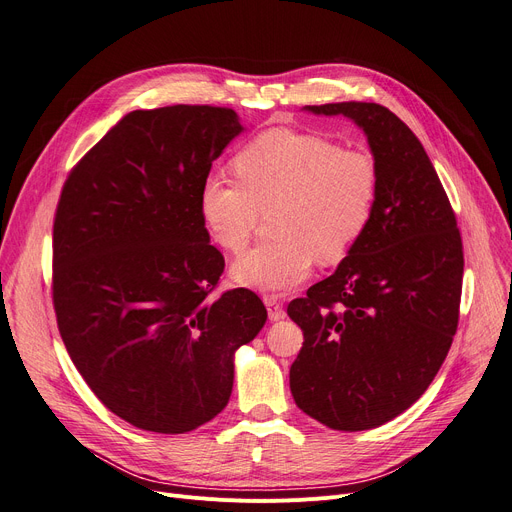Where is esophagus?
I'll return each instance as SVG.
<instances>
[{
    "label": "esophagus",
    "instance_id": "obj_1",
    "mask_svg": "<svg viewBox=\"0 0 512 512\" xmlns=\"http://www.w3.org/2000/svg\"><path fill=\"white\" fill-rule=\"evenodd\" d=\"M263 303H265L267 313H270V319H272V321H280V319L286 317L284 305H282V301L278 299V294H265Z\"/></svg>",
    "mask_w": 512,
    "mask_h": 512
}]
</instances>
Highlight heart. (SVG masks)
<instances>
[{
  "label": "heart",
  "mask_w": 512,
  "mask_h": 512,
  "mask_svg": "<svg viewBox=\"0 0 512 512\" xmlns=\"http://www.w3.org/2000/svg\"><path fill=\"white\" fill-rule=\"evenodd\" d=\"M236 180L209 176L199 195L213 242L228 253L249 245L261 213L276 238L242 255L232 278L282 292L305 282L315 259L342 261L367 230L380 195V168L361 149L290 128L261 132L234 157Z\"/></svg>",
  "instance_id": "heart-1"
}]
</instances>
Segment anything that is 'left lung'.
Segmentation results:
<instances>
[{
    "label": "left lung",
    "mask_w": 512,
    "mask_h": 512,
    "mask_svg": "<svg viewBox=\"0 0 512 512\" xmlns=\"http://www.w3.org/2000/svg\"><path fill=\"white\" fill-rule=\"evenodd\" d=\"M307 110L365 130L380 195L338 270L288 305L305 336L290 392L319 423L361 432L407 411L440 371L459 326L463 240L423 145L388 107L344 101Z\"/></svg>",
    "instance_id": "left-lung-1"
}]
</instances>
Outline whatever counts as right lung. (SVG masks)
<instances>
[{
	"label": "right lung",
	"mask_w": 512,
	"mask_h": 512,
	"mask_svg": "<svg viewBox=\"0 0 512 512\" xmlns=\"http://www.w3.org/2000/svg\"><path fill=\"white\" fill-rule=\"evenodd\" d=\"M242 130L230 107L126 114L70 170L53 218L51 294L66 351L120 419L184 434L230 400L232 357L263 328L249 288L213 297L224 255L199 195Z\"/></svg>",
	"instance_id": "obj_1"
}]
</instances>
